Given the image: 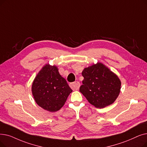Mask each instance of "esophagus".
I'll return each instance as SVG.
<instances>
[{"mask_svg":"<svg viewBox=\"0 0 147 147\" xmlns=\"http://www.w3.org/2000/svg\"><path fill=\"white\" fill-rule=\"evenodd\" d=\"M80 86V84L79 82H74L70 84V87H71L73 90H78V89H79Z\"/></svg>","mask_w":147,"mask_h":147,"instance_id":"34e87169","label":"esophagus"}]
</instances>
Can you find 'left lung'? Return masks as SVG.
<instances>
[{
  "label": "left lung",
  "instance_id": "obj_1",
  "mask_svg": "<svg viewBox=\"0 0 147 147\" xmlns=\"http://www.w3.org/2000/svg\"><path fill=\"white\" fill-rule=\"evenodd\" d=\"M82 74L84 79L79 91L89 103L101 109L114 103L119 94L121 85L116 74L98 62L85 68Z\"/></svg>",
  "mask_w": 147,
  "mask_h": 147
}]
</instances>
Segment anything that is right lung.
Segmentation results:
<instances>
[{
    "label": "right lung",
    "mask_w": 147,
    "mask_h": 147,
    "mask_svg": "<svg viewBox=\"0 0 147 147\" xmlns=\"http://www.w3.org/2000/svg\"><path fill=\"white\" fill-rule=\"evenodd\" d=\"M72 91L58 67L49 63L42 67L32 85V93L36 104L50 112L59 111Z\"/></svg>",
    "instance_id": "obj_1"
}]
</instances>
